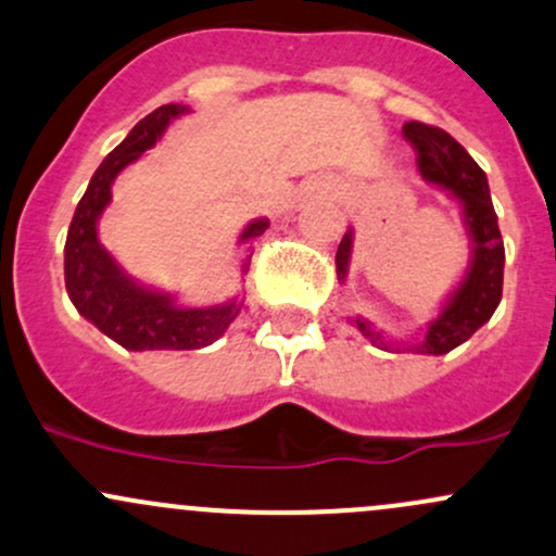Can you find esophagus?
<instances>
[{
	"mask_svg": "<svg viewBox=\"0 0 556 556\" xmlns=\"http://www.w3.org/2000/svg\"><path fill=\"white\" fill-rule=\"evenodd\" d=\"M319 189H325V185H321V181H311V185L306 187V194H314V192H319Z\"/></svg>",
	"mask_w": 556,
	"mask_h": 556,
	"instance_id": "obj_1",
	"label": "esophagus"
}]
</instances>
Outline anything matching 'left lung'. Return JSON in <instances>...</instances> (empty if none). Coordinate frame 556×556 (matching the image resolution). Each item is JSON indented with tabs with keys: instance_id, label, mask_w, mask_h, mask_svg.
Masks as SVG:
<instances>
[{
	"instance_id": "1",
	"label": "left lung",
	"mask_w": 556,
	"mask_h": 556,
	"mask_svg": "<svg viewBox=\"0 0 556 556\" xmlns=\"http://www.w3.org/2000/svg\"><path fill=\"white\" fill-rule=\"evenodd\" d=\"M404 137L414 152H417V168L425 176V181L446 189L451 198L459 200L465 227L469 231V240H472V258H469L467 274L459 282V288L451 292L438 319L427 325L425 340H419V343L404 348L388 340L380 329L371 325V321L362 319V316L351 321L371 345L382 348V351H414L427 353V356H443V353L454 351L456 345L472 338L491 319L498 301H502L504 240L502 231H498V218L496 211H493L491 192H488L485 170L472 161V155L448 131L438 129V126L419 124V121L404 124ZM351 248L353 231H345V237L340 240L338 255H334L340 282H345L348 277Z\"/></svg>"
}]
</instances>
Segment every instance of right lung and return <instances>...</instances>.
<instances>
[{
  "label": "right lung",
  "instance_id": "add662e5",
  "mask_svg": "<svg viewBox=\"0 0 556 556\" xmlns=\"http://www.w3.org/2000/svg\"><path fill=\"white\" fill-rule=\"evenodd\" d=\"M189 113L187 105H161L144 115L129 131L100 168L91 176L87 192L78 200L76 213L65 240V290L73 306L84 319H89L110 340L124 345L126 351H194L211 345L222 338L227 327L237 319L242 303L229 301L224 306L185 308L176 306L174 295L137 285L124 268L115 264L113 255L100 245L97 222L110 203V187L115 176L129 163L148 152L168 124ZM268 229L266 218L250 222L240 235V242H250ZM253 255V253H250ZM250 255L242 264L248 271Z\"/></svg>",
  "mask_w": 556,
  "mask_h": 556
}]
</instances>
